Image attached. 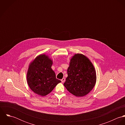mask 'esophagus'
<instances>
[{
    "label": "esophagus",
    "mask_w": 125,
    "mask_h": 125,
    "mask_svg": "<svg viewBox=\"0 0 125 125\" xmlns=\"http://www.w3.org/2000/svg\"><path fill=\"white\" fill-rule=\"evenodd\" d=\"M65 81V78H63L61 80V81H62V83L64 82Z\"/></svg>",
    "instance_id": "34e87169"
}]
</instances>
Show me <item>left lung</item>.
Here are the masks:
<instances>
[{
    "label": "left lung",
    "mask_w": 125,
    "mask_h": 125,
    "mask_svg": "<svg viewBox=\"0 0 125 125\" xmlns=\"http://www.w3.org/2000/svg\"><path fill=\"white\" fill-rule=\"evenodd\" d=\"M67 74L63 85L76 97L86 95L95 85L96 70L89 59L83 54H75L72 57Z\"/></svg>",
    "instance_id": "left-lung-1"
}]
</instances>
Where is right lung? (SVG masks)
Returning a JSON list of instances; mask_svg holds the SVG:
<instances>
[{"label":"right lung","instance_id":"obj_1","mask_svg":"<svg viewBox=\"0 0 125 125\" xmlns=\"http://www.w3.org/2000/svg\"><path fill=\"white\" fill-rule=\"evenodd\" d=\"M52 60L46 54H40L31 62L27 73V81L34 93L45 96L61 81L56 78L52 69Z\"/></svg>","mask_w":125,"mask_h":125}]
</instances>
